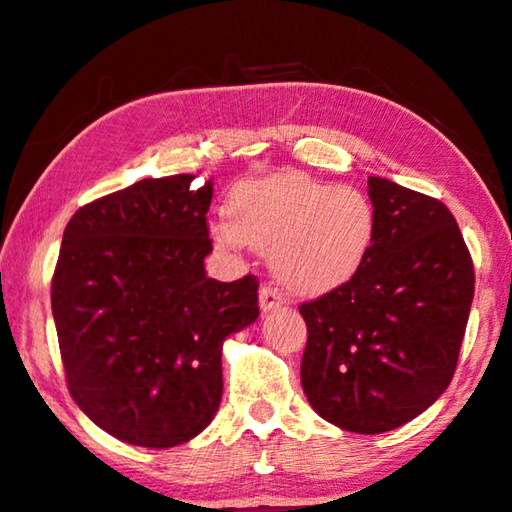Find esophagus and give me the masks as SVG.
<instances>
[{
	"label": "esophagus",
	"instance_id": "obj_1",
	"mask_svg": "<svg viewBox=\"0 0 512 512\" xmlns=\"http://www.w3.org/2000/svg\"><path fill=\"white\" fill-rule=\"evenodd\" d=\"M258 305H261L263 314H268V311L279 309L284 305V295H281L277 288H272L270 284H263L261 291H258Z\"/></svg>",
	"mask_w": 512,
	"mask_h": 512
}]
</instances>
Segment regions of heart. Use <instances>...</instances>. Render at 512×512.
<instances>
[{"instance_id": "obj_1", "label": "heart", "mask_w": 512, "mask_h": 512, "mask_svg": "<svg viewBox=\"0 0 512 512\" xmlns=\"http://www.w3.org/2000/svg\"><path fill=\"white\" fill-rule=\"evenodd\" d=\"M228 219L210 224L217 249L270 251V268L295 295H325L362 270L376 238V210L360 189L307 173H274L235 184Z\"/></svg>"}]
</instances>
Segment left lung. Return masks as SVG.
Wrapping results in <instances>:
<instances>
[{
	"label": "left lung",
	"mask_w": 512,
	"mask_h": 512,
	"mask_svg": "<svg viewBox=\"0 0 512 512\" xmlns=\"http://www.w3.org/2000/svg\"><path fill=\"white\" fill-rule=\"evenodd\" d=\"M376 238L355 277L305 302L302 390L323 420L381 434L448 388L473 302V263L436 198L369 177Z\"/></svg>",
	"instance_id": "1"
}]
</instances>
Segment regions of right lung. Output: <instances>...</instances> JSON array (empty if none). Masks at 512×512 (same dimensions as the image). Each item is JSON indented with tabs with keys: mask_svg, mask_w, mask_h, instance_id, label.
Returning <instances> with one entry per match:
<instances>
[{
	"mask_svg": "<svg viewBox=\"0 0 512 512\" xmlns=\"http://www.w3.org/2000/svg\"><path fill=\"white\" fill-rule=\"evenodd\" d=\"M140 180L64 228L53 318L80 411L131 446L173 448L210 425L228 335L258 318V281H217L205 214L212 180Z\"/></svg>",
	"mask_w": 512,
	"mask_h": 512,
	"instance_id": "right-lung-1",
	"label": "right lung"
}]
</instances>
